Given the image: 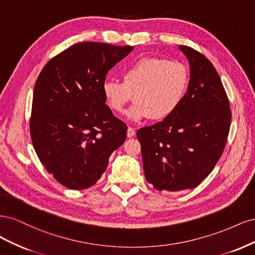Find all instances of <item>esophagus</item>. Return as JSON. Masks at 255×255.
<instances>
[{
	"mask_svg": "<svg viewBox=\"0 0 255 255\" xmlns=\"http://www.w3.org/2000/svg\"><path fill=\"white\" fill-rule=\"evenodd\" d=\"M135 134H136V132H135V128H128V133H127V135H128V138H130V137H134V136H135Z\"/></svg>",
	"mask_w": 255,
	"mask_h": 255,
	"instance_id": "esophagus-1",
	"label": "esophagus"
}]
</instances>
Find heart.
<instances>
[{
  "label": "heart",
  "instance_id": "heart-1",
  "mask_svg": "<svg viewBox=\"0 0 255 255\" xmlns=\"http://www.w3.org/2000/svg\"><path fill=\"white\" fill-rule=\"evenodd\" d=\"M188 69L176 60L143 57L122 71V82L109 80L102 85L103 97L113 112L121 113L134 95V104L126 113L130 121L171 116L186 95Z\"/></svg>",
  "mask_w": 255,
  "mask_h": 255
}]
</instances>
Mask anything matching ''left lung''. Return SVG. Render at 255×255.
<instances>
[{"label": "left lung", "instance_id": "left-lung-1", "mask_svg": "<svg viewBox=\"0 0 255 255\" xmlns=\"http://www.w3.org/2000/svg\"><path fill=\"white\" fill-rule=\"evenodd\" d=\"M179 49L190 67L186 95L171 116L137 130L145 180L157 190L197 187L222 155L232 117L211 61L186 45Z\"/></svg>", "mask_w": 255, "mask_h": 255}]
</instances>
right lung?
I'll return each instance as SVG.
<instances>
[{
  "label": "right lung",
  "instance_id": "obj_1",
  "mask_svg": "<svg viewBox=\"0 0 255 255\" xmlns=\"http://www.w3.org/2000/svg\"><path fill=\"white\" fill-rule=\"evenodd\" d=\"M134 47L79 42L53 57L36 81L30 137L41 164L64 186L81 190L105 172L128 127L105 104L106 74Z\"/></svg>",
  "mask_w": 255,
  "mask_h": 255
}]
</instances>
